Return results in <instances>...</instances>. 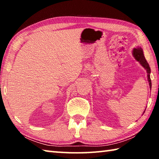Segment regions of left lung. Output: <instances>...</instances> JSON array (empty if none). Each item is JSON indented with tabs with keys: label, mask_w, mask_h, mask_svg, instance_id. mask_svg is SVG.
<instances>
[{
	"label": "left lung",
	"mask_w": 159,
	"mask_h": 159,
	"mask_svg": "<svg viewBox=\"0 0 159 159\" xmlns=\"http://www.w3.org/2000/svg\"><path fill=\"white\" fill-rule=\"evenodd\" d=\"M132 52H133V55L134 58L135 59V60L141 64L142 66L143 67V68H144L145 70H146V71L147 73V80H148V81H149V87H150V88H152V81H151V79H150L151 69L149 67V64L147 63L146 59H145V57H144L143 50H142L140 47H138L136 48H133Z\"/></svg>",
	"instance_id": "1"
}]
</instances>
